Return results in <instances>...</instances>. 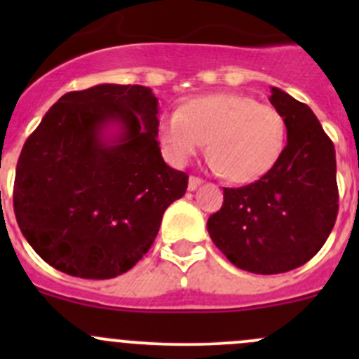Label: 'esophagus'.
I'll return each mask as SVG.
<instances>
[{
  "mask_svg": "<svg viewBox=\"0 0 359 359\" xmlns=\"http://www.w3.org/2000/svg\"><path fill=\"white\" fill-rule=\"evenodd\" d=\"M201 184H203V179L193 175V177H189V184H187V187H189V191H196Z\"/></svg>",
  "mask_w": 359,
  "mask_h": 359,
  "instance_id": "1",
  "label": "esophagus"
}]
</instances>
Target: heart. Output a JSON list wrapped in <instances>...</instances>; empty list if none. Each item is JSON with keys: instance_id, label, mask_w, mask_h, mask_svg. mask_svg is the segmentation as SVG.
I'll use <instances>...</instances> for the list:
<instances>
[{"instance_id": "obj_1", "label": "heart", "mask_w": 359, "mask_h": 359, "mask_svg": "<svg viewBox=\"0 0 359 359\" xmlns=\"http://www.w3.org/2000/svg\"><path fill=\"white\" fill-rule=\"evenodd\" d=\"M158 135L166 154L179 165L200 154L226 179L255 182L283 154L287 125L280 111L241 93H215L189 100L180 111L161 116Z\"/></svg>"}]
</instances>
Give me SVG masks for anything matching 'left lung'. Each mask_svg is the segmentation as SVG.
Returning a JSON list of instances; mask_svg holds the SVG:
<instances>
[{"instance_id": "1", "label": "left lung", "mask_w": 359, "mask_h": 359, "mask_svg": "<svg viewBox=\"0 0 359 359\" xmlns=\"http://www.w3.org/2000/svg\"><path fill=\"white\" fill-rule=\"evenodd\" d=\"M269 100L287 125L283 154L257 182L224 187L222 208L206 222L215 247L253 274L287 273L313 259L339 212L334 142L309 106L276 86Z\"/></svg>"}]
</instances>
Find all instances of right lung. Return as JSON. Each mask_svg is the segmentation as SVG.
Listing matches in <instances>:
<instances>
[{
    "label": "right lung",
    "instance_id": "right-lung-1",
    "mask_svg": "<svg viewBox=\"0 0 359 359\" xmlns=\"http://www.w3.org/2000/svg\"><path fill=\"white\" fill-rule=\"evenodd\" d=\"M158 125V99L140 85L104 83L50 107L13 186L17 224L45 262L109 280L146 255L189 179L163 159Z\"/></svg>",
    "mask_w": 359,
    "mask_h": 359
}]
</instances>
